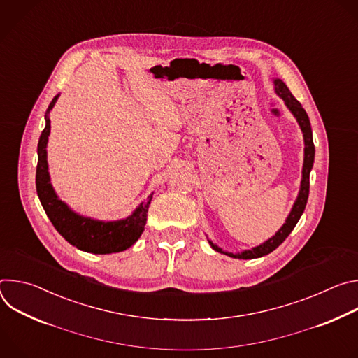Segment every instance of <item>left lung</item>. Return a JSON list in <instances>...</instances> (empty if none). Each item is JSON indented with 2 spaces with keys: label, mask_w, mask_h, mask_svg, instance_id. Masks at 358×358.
I'll list each match as a JSON object with an SVG mask.
<instances>
[{
  "label": "left lung",
  "mask_w": 358,
  "mask_h": 358,
  "mask_svg": "<svg viewBox=\"0 0 358 358\" xmlns=\"http://www.w3.org/2000/svg\"><path fill=\"white\" fill-rule=\"evenodd\" d=\"M275 92L278 93L279 97L283 99L285 105L287 106V109L292 112V115L296 117L300 130L303 133V140H304V160H303V169H301V182H300V189H299V195L293 203L292 211L289 214V217L286 218V222L282 225V228L268 241H265L264 243H261L259 246H255L252 249L248 250H242L238 253H232V252H225L224 249H221L220 246H217L213 241L208 239L211 248L220 253H225L231 258H238V259H255V258H261L265 257V255L271 253L272 250H275L287 236L289 234L293 231V228L296 227L297 221L300 220L306 203H308V198H309V177H310V171L315 163V144H313V134H312V127H310V120L308 113L303 109V106L299 103V100H296V97L290 93L289 87L285 85L283 80L280 79H275Z\"/></svg>",
  "instance_id": "1"
}]
</instances>
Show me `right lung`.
I'll return each mask as SVG.
<instances>
[{
  "label": "right lung",
  "instance_id": "right-lung-1",
  "mask_svg": "<svg viewBox=\"0 0 358 358\" xmlns=\"http://www.w3.org/2000/svg\"><path fill=\"white\" fill-rule=\"evenodd\" d=\"M59 94L50 101L45 115V129L38 141V166H36V192L42 207L55 229L73 246L89 253H116L130 248L143 234L147 221V211L152 194L145 202L133 211V214L120 221H97L82 217L72 211L66 203L58 198L50 184L46 160V144L50 133V120L48 113L55 106Z\"/></svg>",
  "mask_w": 358,
  "mask_h": 358
}]
</instances>
